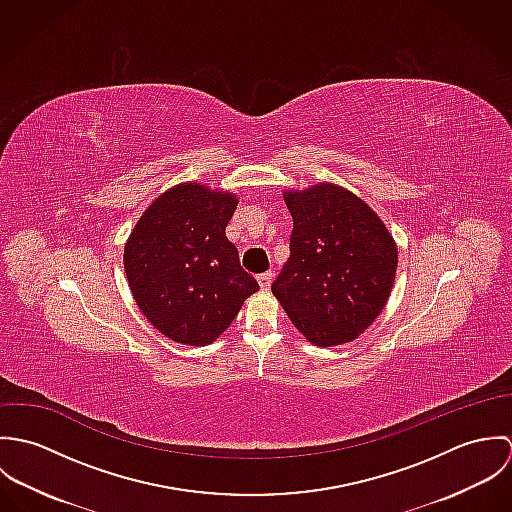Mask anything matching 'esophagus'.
I'll return each instance as SVG.
<instances>
[{"label":"esophagus","instance_id":"obj_1","mask_svg":"<svg viewBox=\"0 0 512 512\" xmlns=\"http://www.w3.org/2000/svg\"><path fill=\"white\" fill-rule=\"evenodd\" d=\"M272 280H274V274H272V272H266V274H260V276H258V284H260L262 290H270Z\"/></svg>","mask_w":512,"mask_h":512}]
</instances>
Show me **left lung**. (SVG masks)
<instances>
[{
    "instance_id": "left-lung-1",
    "label": "left lung",
    "mask_w": 512,
    "mask_h": 512,
    "mask_svg": "<svg viewBox=\"0 0 512 512\" xmlns=\"http://www.w3.org/2000/svg\"><path fill=\"white\" fill-rule=\"evenodd\" d=\"M284 201L293 219L290 258L272 293L309 343L355 341L394 286V238L363 199L339 185L286 191Z\"/></svg>"
}]
</instances>
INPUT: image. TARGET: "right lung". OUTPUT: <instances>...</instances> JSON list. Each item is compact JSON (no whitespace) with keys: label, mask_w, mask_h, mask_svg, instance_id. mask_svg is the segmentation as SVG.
Listing matches in <instances>:
<instances>
[{"label":"right lung","mask_w":512,"mask_h":512,"mask_svg":"<svg viewBox=\"0 0 512 512\" xmlns=\"http://www.w3.org/2000/svg\"><path fill=\"white\" fill-rule=\"evenodd\" d=\"M238 197L201 183L159 195L124 246V270L147 321L175 343H213L258 292L224 230Z\"/></svg>","instance_id":"add662e5"}]
</instances>
